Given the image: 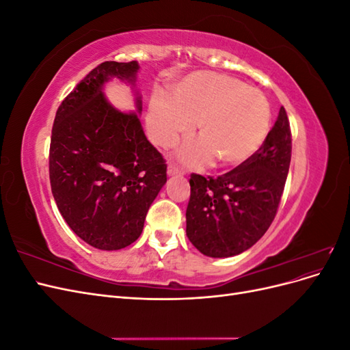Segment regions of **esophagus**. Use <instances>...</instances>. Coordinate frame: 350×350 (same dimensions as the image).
I'll return each mask as SVG.
<instances>
[{
  "mask_svg": "<svg viewBox=\"0 0 350 350\" xmlns=\"http://www.w3.org/2000/svg\"><path fill=\"white\" fill-rule=\"evenodd\" d=\"M181 174H184L181 169H179L178 166H175V165H169L167 166V175L169 176H174V175H181Z\"/></svg>",
  "mask_w": 350,
  "mask_h": 350,
  "instance_id": "esophagus-1",
  "label": "esophagus"
}]
</instances>
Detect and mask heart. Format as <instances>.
Masks as SVG:
<instances>
[{
  "instance_id": "b5f03b06",
  "label": "heart",
  "mask_w": 350,
  "mask_h": 350,
  "mask_svg": "<svg viewBox=\"0 0 350 350\" xmlns=\"http://www.w3.org/2000/svg\"><path fill=\"white\" fill-rule=\"evenodd\" d=\"M200 140L179 149L187 165L204 167L217 161L237 167L256 156L267 139L271 111L267 98L228 74L196 71L175 83L171 96L156 90L146 115L147 134L161 147L191 135Z\"/></svg>"
}]
</instances>
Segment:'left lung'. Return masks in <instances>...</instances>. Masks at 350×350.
<instances>
[{"label":"left lung","instance_id":"left-lung-1","mask_svg":"<svg viewBox=\"0 0 350 350\" xmlns=\"http://www.w3.org/2000/svg\"><path fill=\"white\" fill-rule=\"evenodd\" d=\"M292 156V134L282 107L267 139L247 163L213 176L193 174L187 237L207 257H232L256 243L278 213Z\"/></svg>","mask_w":350,"mask_h":350}]
</instances>
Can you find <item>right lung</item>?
<instances>
[{"mask_svg": "<svg viewBox=\"0 0 350 350\" xmlns=\"http://www.w3.org/2000/svg\"><path fill=\"white\" fill-rule=\"evenodd\" d=\"M137 61H105L62 100L49 147L51 189L74 234L98 250H121L142 235L166 163L144 135L139 113L115 109L103 86L135 81ZM139 94V93H137Z\"/></svg>", "mask_w": 350, "mask_h": 350, "instance_id": "1", "label": "right lung"}]
</instances>
